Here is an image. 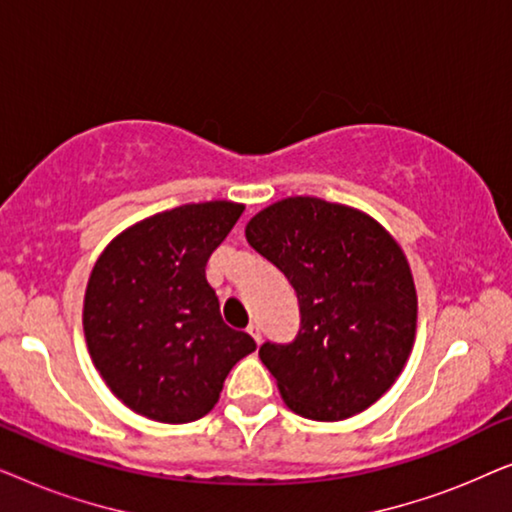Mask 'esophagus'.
<instances>
[{
	"instance_id": "obj_1",
	"label": "esophagus",
	"mask_w": 512,
	"mask_h": 512,
	"mask_svg": "<svg viewBox=\"0 0 512 512\" xmlns=\"http://www.w3.org/2000/svg\"><path fill=\"white\" fill-rule=\"evenodd\" d=\"M247 333L251 335V338H254V340H256V345H261V340H263L261 326H258V324H249V328H247Z\"/></svg>"
}]
</instances>
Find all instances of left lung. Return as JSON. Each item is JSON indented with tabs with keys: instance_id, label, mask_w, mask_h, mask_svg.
I'll list each match as a JSON object with an SVG mask.
<instances>
[{
	"instance_id": "8db88e82",
	"label": "left lung",
	"mask_w": 512,
	"mask_h": 512,
	"mask_svg": "<svg viewBox=\"0 0 512 512\" xmlns=\"http://www.w3.org/2000/svg\"><path fill=\"white\" fill-rule=\"evenodd\" d=\"M244 235L298 293L296 340L258 352L286 408L340 422L380 401L417 333V289L401 244L361 209L312 195L272 202Z\"/></svg>"
}]
</instances>
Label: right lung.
<instances>
[{"instance_id": "add662e5", "label": "right lung", "mask_w": 512, "mask_h": 512, "mask_svg": "<svg viewBox=\"0 0 512 512\" xmlns=\"http://www.w3.org/2000/svg\"><path fill=\"white\" fill-rule=\"evenodd\" d=\"M244 212L230 200L181 205L132 223L93 265L83 335L118 401L163 424L205 417L230 368L256 349L223 324L207 284L212 251Z\"/></svg>"}]
</instances>
